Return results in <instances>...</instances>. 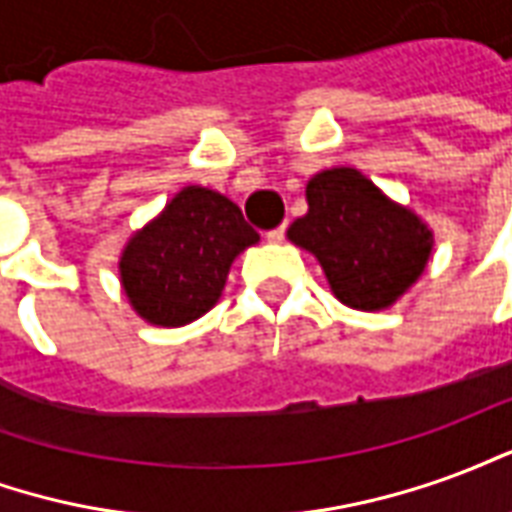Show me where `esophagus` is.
<instances>
[{
    "label": "esophagus",
    "mask_w": 512,
    "mask_h": 512,
    "mask_svg": "<svg viewBox=\"0 0 512 512\" xmlns=\"http://www.w3.org/2000/svg\"><path fill=\"white\" fill-rule=\"evenodd\" d=\"M266 238L271 241V244H282V241H285V224H279V227H274V230H268Z\"/></svg>",
    "instance_id": "34e87169"
}]
</instances>
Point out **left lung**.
Returning a JSON list of instances; mask_svg holds the SVG:
<instances>
[{
	"label": "left lung",
	"mask_w": 512,
	"mask_h": 512,
	"mask_svg": "<svg viewBox=\"0 0 512 512\" xmlns=\"http://www.w3.org/2000/svg\"><path fill=\"white\" fill-rule=\"evenodd\" d=\"M310 211L290 224V241L321 260L334 296L356 310H384L425 271L430 230L389 202L356 169L321 172L307 183Z\"/></svg>",
	"instance_id": "obj_1"
}]
</instances>
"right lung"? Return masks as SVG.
Returning a JSON list of instances; mask_svg holds the SVG:
<instances>
[{
    "label": "right lung",
    "instance_id": "obj_1",
    "mask_svg": "<svg viewBox=\"0 0 512 512\" xmlns=\"http://www.w3.org/2000/svg\"><path fill=\"white\" fill-rule=\"evenodd\" d=\"M257 238L235 202L189 186L126 246L120 277L128 301L156 326L197 321L222 296L235 255Z\"/></svg>",
    "mask_w": 512,
    "mask_h": 512
}]
</instances>
